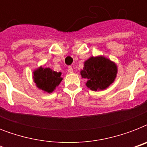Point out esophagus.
I'll use <instances>...</instances> for the list:
<instances>
[{"mask_svg": "<svg viewBox=\"0 0 147 147\" xmlns=\"http://www.w3.org/2000/svg\"><path fill=\"white\" fill-rule=\"evenodd\" d=\"M68 71H69V73H72L73 72V68L71 66L68 67Z\"/></svg>", "mask_w": 147, "mask_h": 147, "instance_id": "34e87169", "label": "esophagus"}]
</instances>
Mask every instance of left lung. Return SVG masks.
<instances>
[{"label":"left lung","mask_w":147,"mask_h":147,"mask_svg":"<svg viewBox=\"0 0 147 147\" xmlns=\"http://www.w3.org/2000/svg\"><path fill=\"white\" fill-rule=\"evenodd\" d=\"M117 69L115 63L104 56L91 57L84 64L82 77L88 78L86 85L92 91L107 88L114 82Z\"/></svg>","instance_id":"8db88e82"}]
</instances>
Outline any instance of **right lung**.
I'll list each match as a JSON object with an SVG mask.
<instances>
[{
	"mask_svg": "<svg viewBox=\"0 0 147 147\" xmlns=\"http://www.w3.org/2000/svg\"><path fill=\"white\" fill-rule=\"evenodd\" d=\"M33 80L40 89L51 93L59 85L62 78L61 72L53 71L49 68L40 67L33 71Z\"/></svg>",
	"mask_w": 147,
	"mask_h": 147,
	"instance_id": "add662e5",
	"label": "right lung"
}]
</instances>
